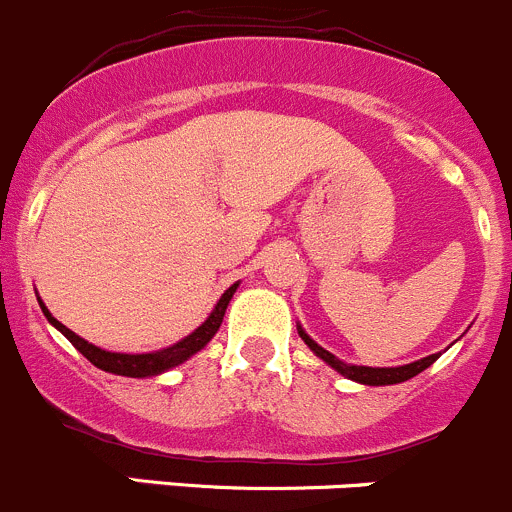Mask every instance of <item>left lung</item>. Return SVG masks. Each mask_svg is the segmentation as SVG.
<instances>
[{
    "label": "left lung",
    "mask_w": 512,
    "mask_h": 512,
    "mask_svg": "<svg viewBox=\"0 0 512 512\" xmlns=\"http://www.w3.org/2000/svg\"><path fill=\"white\" fill-rule=\"evenodd\" d=\"M299 337L304 339V344H307L309 349H312L314 354L319 356V359L327 361L329 366H334V369L339 371V374H344L347 379H354L359 381V384H366V386H389V384H401V381L411 379V376L421 374L423 369H428V366L433 364V361L438 359V354H431V356H423V359L414 361V364H406V366H391V369H374V366H354V364H344V361H339L337 356L329 354L327 349L319 347L314 339H309L307 334H304V329L299 327Z\"/></svg>",
    "instance_id": "1"
}]
</instances>
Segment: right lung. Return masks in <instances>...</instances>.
Returning <instances> with one entry per match:
<instances>
[{"mask_svg": "<svg viewBox=\"0 0 512 512\" xmlns=\"http://www.w3.org/2000/svg\"><path fill=\"white\" fill-rule=\"evenodd\" d=\"M235 289H237V285L225 289V294L220 297V302L215 304L213 314H210V317L205 319V322L200 324V327L195 329L190 337H185L183 342L173 344V347H168V349H160V352H153V354L103 352V349H98V347H94V344L86 342V339H81L79 334L71 332L69 327H64L59 319L51 317V312L44 307V302H41V299H39V307H41V312H44V317L49 319V322L54 324V327L59 329V332L64 334V337L69 339V342L74 344V347L79 349V352L91 361V364L98 366V369L108 371V374L133 376V379H136V376H156V374H160V371L173 369V366L183 364L185 359H190V356H193L195 352H200V349H203L205 344H208L210 339L215 337V332L220 329V324H223L225 309H227V304H230Z\"/></svg>", "mask_w": 512, "mask_h": 512, "instance_id": "right-lung-1", "label": "right lung"}]
</instances>
